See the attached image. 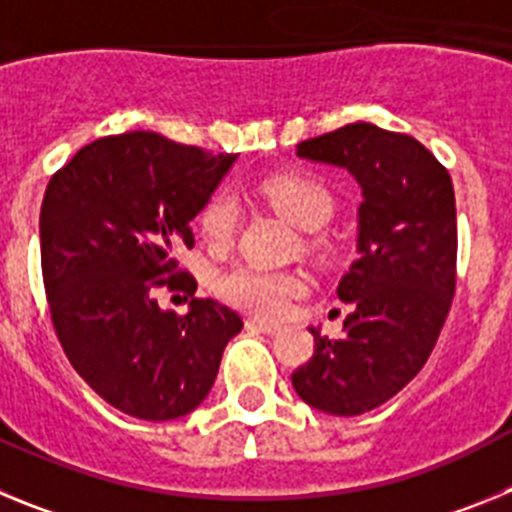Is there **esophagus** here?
<instances>
[{"label":"esophagus","mask_w":512,"mask_h":512,"mask_svg":"<svg viewBox=\"0 0 512 512\" xmlns=\"http://www.w3.org/2000/svg\"><path fill=\"white\" fill-rule=\"evenodd\" d=\"M248 330H259V333H266V336H274L279 330L277 323H269V320H259V318H248L246 320Z\"/></svg>","instance_id":"1"}]
</instances>
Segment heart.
<instances>
[{
	"label": "heart",
	"mask_w": 512,
	"mask_h": 512,
	"mask_svg": "<svg viewBox=\"0 0 512 512\" xmlns=\"http://www.w3.org/2000/svg\"><path fill=\"white\" fill-rule=\"evenodd\" d=\"M261 197L269 202L284 220L300 230H320L336 212V197L315 176L279 174L264 179L259 187ZM241 210L230 192H215L202 207L197 225L202 241L212 248H228L238 230ZM217 295L233 307L274 318L287 310L292 297H300L307 289V279L300 271L266 269L259 264H235L215 279Z\"/></svg>",
	"instance_id": "obj_1"
}]
</instances>
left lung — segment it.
<instances>
[{"mask_svg":"<svg viewBox=\"0 0 512 512\" xmlns=\"http://www.w3.org/2000/svg\"><path fill=\"white\" fill-rule=\"evenodd\" d=\"M297 156L354 176L359 259L338 282L351 302L343 336L315 338L292 374L297 395L328 415L379 408L423 369L456 289V200L449 171L423 143L372 122L302 140Z\"/></svg>","mask_w":512,"mask_h":512,"instance_id":"left-lung-1","label":"left lung"}]
</instances>
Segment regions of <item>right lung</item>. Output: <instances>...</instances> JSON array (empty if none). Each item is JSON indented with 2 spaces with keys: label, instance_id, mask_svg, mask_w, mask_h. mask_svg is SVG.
<instances>
[{
  "label": "right lung",
  "instance_id": "1",
  "mask_svg": "<svg viewBox=\"0 0 512 512\" xmlns=\"http://www.w3.org/2000/svg\"><path fill=\"white\" fill-rule=\"evenodd\" d=\"M233 153H205L151 130L99 138L58 169L40 207V264L56 336L79 377L112 408L174 420L207 397L243 320L194 297L161 310L153 289H187L174 248L223 182Z\"/></svg>",
  "mask_w": 512,
  "mask_h": 512
}]
</instances>
